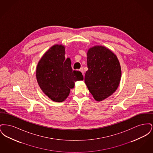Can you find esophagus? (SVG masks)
Returning <instances> with one entry per match:
<instances>
[{
	"mask_svg": "<svg viewBox=\"0 0 153 153\" xmlns=\"http://www.w3.org/2000/svg\"><path fill=\"white\" fill-rule=\"evenodd\" d=\"M80 71L81 72V73H82V74H84V69H83V68H80Z\"/></svg>",
	"mask_w": 153,
	"mask_h": 153,
	"instance_id": "esophagus-1",
	"label": "esophagus"
}]
</instances>
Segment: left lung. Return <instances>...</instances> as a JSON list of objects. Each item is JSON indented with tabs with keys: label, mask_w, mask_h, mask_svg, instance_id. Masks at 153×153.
Segmentation results:
<instances>
[{
	"label": "left lung",
	"mask_w": 153,
	"mask_h": 153,
	"mask_svg": "<svg viewBox=\"0 0 153 153\" xmlns=\"http://www.w3.org/2000/svg\"><path fill=\"white\" fill-rule=\"evenodd\" d=\"M87 65L84 80L95 100L102 101L112 95L122 75L116 55L104 46H96L88 51Z\"/></svg>",
	"instance_id": "1"
}]
</instances>
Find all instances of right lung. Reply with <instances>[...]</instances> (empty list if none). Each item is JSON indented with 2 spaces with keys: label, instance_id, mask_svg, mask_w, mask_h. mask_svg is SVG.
Here are the masks:
<instances>
[{
  "label": "right lung",
  "instance_id": "obj_1",
  "mask_svg": "<svg viewBox=\"0 0 153 153\" xmlns=\"http://www.w3.org/2000/svg\"><path fill=\"white\" fill-rule=\"evenodd\" d=\"M65 54L64 46L54 45L45 53L36 67L38 85L54 102L64 101L74 82L84 79L81 72L72 70L71 61L65 59Z\"/></svg>",
  "mask_w": 153,
  "mask_h": 153
}]
</instances>
